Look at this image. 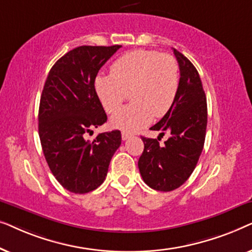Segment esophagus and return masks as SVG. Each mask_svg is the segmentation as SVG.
Here are the masks:
<instances>
[{"label":"esophagus","instance_id":"obj_1","mask_svg":"<svg viewBox=\"0 0 252 252\" xmlns=\"http://www.w3.org/2000/svg\"><path fill=\"white\" fill-rule=\"evenodd\" d=\"M132 136V134L128 133V132H122V139L125 141V140H128L129 137Z\"/></svg>","mask_w":252,"mask_h":252}]
</instances>
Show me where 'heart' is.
Segmentation results:
<instances>
[{"label": "heart", "mask_w": 252, "mask_h": 252, "mask_svg": "<svg viewBox=\"0 0 252 252\" xmlns=\"http://www.w3.org/2000/svg\"><path fill=\"white\" fill-rule=\"evenodd\" d=\"M108 75H97L95 91L108 113L122 106L126 93L133 103L111 118L113 128L134 132L153 116L163 117L172 108L179 88V67L170 55L137 49L113 62Z\"/></svg>", "instance_id": "b5f03b06"}]
</instances>
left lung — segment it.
<instances>
[{"mask_svg":"<svg viewBox=\"0 0 252 252\" xmlns=\"http://www.w3.org/2000/svg\"><path fill=\"white\" fill-rule=\"evenodd\" d=\"M180 68L177 97L168 112L150 129L169 134L164 145L158 139L141 136L144 150L139 158L143 181L159 191L174 190L195 170L204 147L208 106L199 74L187 57L173 49Z\"/></svg>","mask_w":252,"mask_h":252,"instance_id":"obj_1","label":"left lung"}]
</instances>
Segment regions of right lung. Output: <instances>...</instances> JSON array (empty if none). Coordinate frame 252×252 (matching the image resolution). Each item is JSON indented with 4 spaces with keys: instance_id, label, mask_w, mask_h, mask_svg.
Instances as JSON below:
<instances>
[{
    "instance_id": "add662e5",
    "label": "right lung",
    "mask_w": 252,
    "mask_h": 252,
    "mask_svg": "<svg viewBox=\"0 0 252 252\" xmlns=\"http://www.w3.org/2000/svg\"><path fill=\"white\" fill-rule=\"evenodd\" d=\"M122 46H81L61 57L48 74L39 108V135L51 173L68 191L86 194L105 180L122 144L120 130L86 133L108 119L95 91L99 68Z\"/></svg>"
}]
</instances>
